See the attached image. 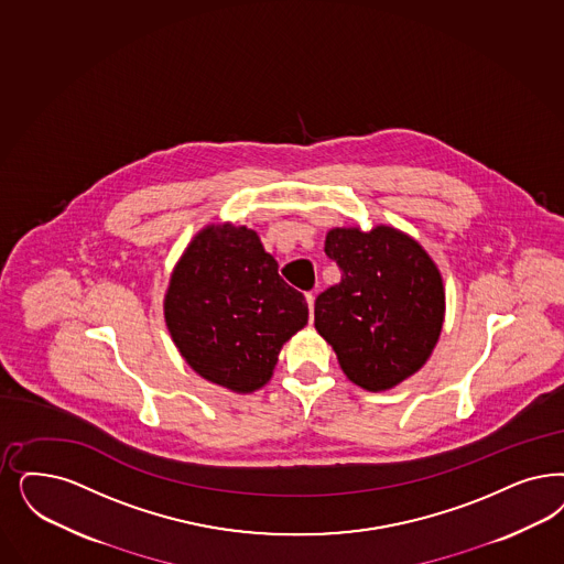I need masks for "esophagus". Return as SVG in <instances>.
Instances as JSON below:
<instances>
[{
	"label": "esophagus",
	"mask_w": 564,
	"mask_h": 564,
	"mask_svg": "<svg viewBox=\"0 0 564 564\" xmlns=\"http://www.w3.org/2000/svg\"><path fill=\"white\" fill-rule=\"evenodd\" d=\"M314 292L306 293V302H308V308H311V318H312V312H314Z\"/></svg>",
	"instance_id": "34e87169"
}]
</instances>
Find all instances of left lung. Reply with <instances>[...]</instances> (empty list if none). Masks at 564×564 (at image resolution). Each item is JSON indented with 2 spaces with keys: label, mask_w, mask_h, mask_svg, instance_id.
Masks as SVG:
<instances>
[{
  "label": "left lung",
  "mask_w": 564,
  "mask_h": 564,
  "mask_svg": "<svg viewBox=\"0 0 564 564\" xmlns=\"http://www.w3.org/2000/svg\"><path fill=\"white\" fill-rule=\"evenodd\" d=\"M325 253L341 281L316 297L314 327L354 386L375 393L400 386L442 335V272L414 237L389 225L335 227Z\"/></svg>",
  "instance_id": "obj_1"
}]
</instances>
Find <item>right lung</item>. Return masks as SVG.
I'll return each instance as SVG.
<instances>
[{
  "label": "right lung",
  "mask_w": 564,
  "mask_h": 564,
  "mask_svg": "<svg viewBox=\"0 0 564 564\" xmlns=\"http://www.w3.org/2000/svg\"><path fill=\"white\" fill-rule=\"evenodd\" d=\"M164 321L202 379L252 393L271 381L283 344L308 323V304L279 276L256 231L223 223L204 227L178 258Z\"/></svg>",
  "instance_id": "obj_1"
}]
</instances>
